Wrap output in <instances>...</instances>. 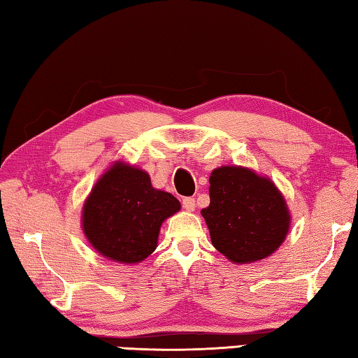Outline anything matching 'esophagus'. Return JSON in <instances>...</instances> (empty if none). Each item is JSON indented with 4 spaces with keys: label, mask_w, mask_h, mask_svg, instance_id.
Instances as JSON below:
<instances>
[{
    "label": "esophagus",
    "mask_w": 358,
    "mask_h": 358,
    "mask_svg": "<svg viewBox=\"0 0 358 358\" xmlns=\"http://www.w3.org/2000/svg\"><path fill=\"white\" fill-rule=\"evenodd\" d=\"M182 206H184V209H185V210H189V212L195 210V208H196V201H195V198H192V196H187V198H184V199H182Z\"/></svg>",
    "instance_id": "esophagus-1"
}]
</instances>
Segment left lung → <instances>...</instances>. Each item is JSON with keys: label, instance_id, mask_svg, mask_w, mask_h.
Masks as SVG:
<instances>
[{"label": "left lung", "instance_id": "8db88e82", "mask_svg": "<svg viewBox=\"0 0 358 358\" xmlns=\"http://www.w3.org/2000/svg\"><path fill=\"white\" fill-rule=\"evenodd\" d=\"M210 204L201 210L210 241L231 262L248 264L277 252L291 227L283 195L268 178L220 166L209 178Z\"/></svg>", "mask_w": 358, "mask_h": 358}]
</instances>
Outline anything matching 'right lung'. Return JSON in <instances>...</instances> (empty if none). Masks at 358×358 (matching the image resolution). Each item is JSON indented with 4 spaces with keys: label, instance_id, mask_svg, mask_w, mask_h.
I'll return each instance as SVG.
<instances>
[{
    "label": "right lung",
    "instance_id": "1",
    "mask_svg": "<svg viewBox=\"0 0 358 358\" xmlns=\"http://www.w3.org/2000/svg\"><path fill=\"white\" fill-rule=\"evenodd\" d=\"M179 209L171 193L154 189L146 171L116 162L86 198L81 224L97 253L136 264L157 248L162 223Z\"/></svg>",
    "mask_w": 358,
    "mask_h": 358
}]
</instances>
